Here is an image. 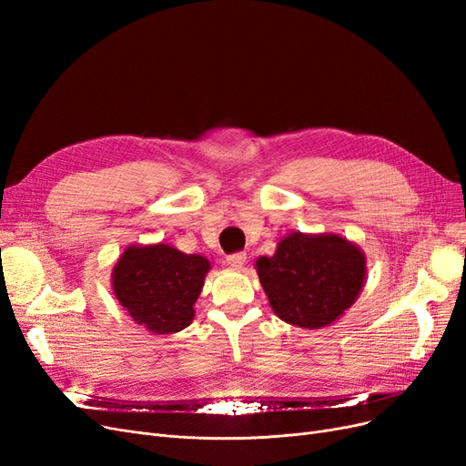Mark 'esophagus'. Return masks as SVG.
Wrapping results in <instances>:
<instances>
[{
    "instance_id": "34e87169",
    "label": "esophagus",
    "mask_w": 466,
    "mask_h": 466,
    "mask_svg": "<svg viewBox=\"0 0 466 466\" xmlns=\"http://www.w3.org/2000/svg\"><path fill=\"white\" fill-rule=\"evenodd\" d=\"M246 253H243V251H238V253H232V255H228L227 257V264L230 266V268H236V270H238V268H241L243 264H246Z\"/></svg>"
}]
</instances>
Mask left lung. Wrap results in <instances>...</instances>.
I'll list each match as a JSON object with an SVG mask.
<instances>
[{"mask_svg": "<svg viewBox=\"0 0 466 466\" xmlns=\"http://www.w3.org/2000/svg\"><path fill=\"white\" fill-rule=\"evenodd\" d=\"M272 309L285 323L319 329L334 323L364 285L362 251L336 234L295 232L279 241L274 257L257 260Z\"/></svg>", "mask_w": 466, "mask_h": 466, "instance_id": "1", "label": "left lung"}]
</instances>
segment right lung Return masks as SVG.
I'll return each instance as SVG.
<instances>
[{"label":"right lung","instance_id":"right-lung-1","mask_svg":"<svg viewBox=\"0 0 466 466\" xmlns=\"http://www.w3.org/2000/svg\"><path fill=\"white\" fill-rule=\"evenodd\" d=\"M209 260L158 243L128 248L113 268V290L132 319L155 334L188 327Z\"/></svg>","mask_w":466,"mask_h":466}]
</instances>
